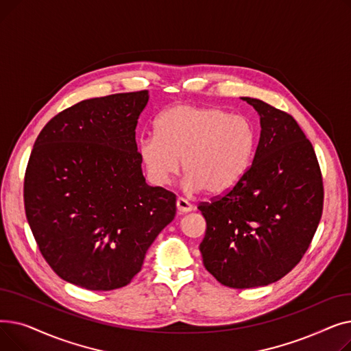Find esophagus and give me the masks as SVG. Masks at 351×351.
<instances>
[{
  "instance_id": "34e87169",
  "label": "esophagus",
  "mask_w": 351,
  "mask_h": 351,
  "mask_svg": "<svg viewBox=\"0 0 351 351\" xmlns=\"http://www.w3.org/2000/svg\"><path fill=\"white\" fill-rule=\"evenodd\" d=\"M176 208H178L179 213H189V212L193 210V206L189 204L186 199H183V197L176 199Z\"/></svg>"
}]
</instances>
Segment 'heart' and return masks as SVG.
I'll return each mask as SVG.
<instances>
[{"mask_svg":"<svg viewBox=\"0 0 351 351\" xmlns=\"http://www.w3.org/2000/svg\"><path fill=\"white\" fill-rule=\"evenodd\" d=\"M156 134L138 139V155L151 180L168 185L183 169L192 193L223 195L246 175L254 149V128L242 115L215 106L176 105L156 119Z\"/></svg>","mask_w":351,"mask_h":351,"instance_id":"heart-1","label":"heart"}]
</instances>
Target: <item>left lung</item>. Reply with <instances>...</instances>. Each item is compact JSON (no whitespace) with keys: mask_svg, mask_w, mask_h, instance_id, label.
Here are the masks:
<instances>
[{"mask_svg":"<svg viewBox=\"0 0 351 351\" xmlns=\"http://www.w3.org/2000/svg\"><path fill=\"white\" fill-rule=\"evenodd\" d=\"M242 99L261 117L252 166L225 196L197 208L206 220L204 265L233 289L286 276L308 249L323 210L319 162L299 123L261 99Z\"/></svg>","mask_w":351,"mask_h":351,"instance_id":"left-lung-1","label":"left lung"}]
</instances>
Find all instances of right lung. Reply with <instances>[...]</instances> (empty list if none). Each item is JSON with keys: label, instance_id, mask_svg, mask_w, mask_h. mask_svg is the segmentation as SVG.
Instances as JSON below:
<instances>
[{"label": "right lung", "instance_id": "right-lung-1", "mask_svg": "<svg viewBox=\"0 0 351 351\" xmlns=\"http://www.w3.org/2000/svg\"><path fill=\"white\" fill-rule=\"evenodd\" d=\"M149 92L81 101L34 143L24 204L44 259L61 279L108 291L126 286L176 213V196L149 186L135 129Z\"/></svg>", "mask_w": 351, "mask_h": 351}]
</instances>
